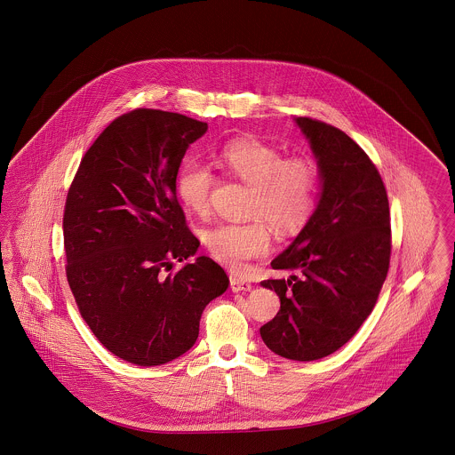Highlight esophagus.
<instances>
[{"instance_id":"34e87169","label":"esophagus","mask_w":455,"mask_h":455,"mask_svg":"<svg viewBox=\"0 0 455 455\" xmlns=\"http://www.w3.org/2000/svg\"><path fill=\"white\" fill-rule=\"evenodd\" d=\"M230 288L235 293H238V291H251L252 284L245 282V280H242V278H237V276H230Z\"/></svg>"}]
</instances>
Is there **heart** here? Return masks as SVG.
Masks as SVG:
<instances>
[{"instance_id": "heart-1", "label": "heart", "mask_w": 455, "mask_h": 455, "mask_svg": "<svg viewBox=\"0 0 455 455\" xmlns=\"http://www.w3.org/2000/svg\"><path fill=\"white\" fill-rule=\"evenodd\" d=\"M218 165L251 186L243 223H218L204 230L203 243L213 259L243 269L247 260L269 251L271 235L264 223L280 234L299 230L310 218L317 196V167L305 156H288L276 147L254 138H242L223 145ZM215 173L201 160L188 158L175 177V191L186 210L206 215L215 188Z\"/></svg>"}]
</instances>
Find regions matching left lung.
Returning a JSON list of instances; mask_svg holds the SVG:
<instances>
[{
    "label": "left lung",
    "mask_w": 455,
    "mask_h": 455,
    "mask_svg": "<svg viewBox=\"0 0 455 455\" xmlns=\"http://www.w3.org/2000/svg\"><path fill=\"white\" fill-rule=\"evenodd\" d=\"M319 167L321 195L300 234L273 269L299 271L266 280L280 312L260 327L273 353L314 362L338 351L365 323L390 260L389 199L377 167L347 132L297 117Z\"/></svg>",
    "instance_id": "obj_1"
}]
</instances>
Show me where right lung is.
I'll use <instances>...</instances> for the list:
<instances>
[{"mask_svg": "<svg viewBox=\"0 0 455 455\" xmlns=\"http://www.w3.org/2000/svg\"><path fill=\"white\" fill-rule=\"evenodd\" d=\"M208 124L136 108L88 148L66 197V276L95 338L124 362L164 365L195 347L204 307L228 278L186 225L175 177Z\"/></svg>", "mask_w": 455, "mask_h": 455, "instance_id": "add662e5", "label": "right lung"}]
</instances>
